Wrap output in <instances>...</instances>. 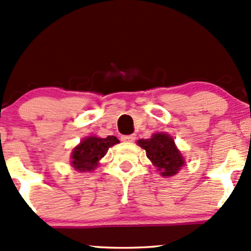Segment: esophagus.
I'll list each match as a JSON object with an SVG mask.
<instances>
[{
  "mask_svg": "<svg viewBox=\"0 0 251 251\" xmlns=\"http://www.w3.org/2000/svg\"><path fill=\"white\" fill-rule=\"evenodd\" d=\"M122 140L124 143H132L135 140L134 134H128V135H122Z\"/></svg>",
  "mask_w": 251,
  "mask_h": 251,
  "instance_id": "esophagus-1",
  "label": "esophagus"
}]
</instances>
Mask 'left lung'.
<instances>
[{"label": "left lung", "instance_id": "left-lung-1", "mask_svg": "<svg viewBox=\"0 0 251 251\" xmlns=\"http://www.w3.org/2000/svg\"><path fill=\"white\" fill-rule=\"evenodd\" d=\"M137 144L145 150L148 158L163 177L177 175L185 163L174 138L168 133H154L150 139H140Z\"/></svg>", "mask_w": 251, "mask_h": 251}]
</instances>
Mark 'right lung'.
<instances>
[{
  "label": "right lung",
  "instance_id": "obj_1",
  "mask_svg": "<svg viewBox=\"0 0 251 251\" xmlns=\"http://www.w3.org/2000/svg\"><path fill=\"white\" fill-rule=\"evenodd\" d=\"M118 143L119 140L114 135H108L107 138H99L96 135L86 137L73 149L71 155L72 166L79 172L93 171L108 149Z\"/></svg>",
  "mask_w": 251,
  "mask_h": 251
}]
</instances>
